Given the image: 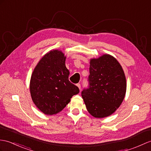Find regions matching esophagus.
<instances>
[{
  "mask_svg": "<svg viewBox=\"0 0 151 151\" xmlns=\"http://www.w3.org/2000/svg\"><path fill=\"white\" fill-rule=\"evenodd\" d=\"M76 86L78 87L80 90L81 89V86H80V83H77V84H76Z\"/></svg>",
  "mask_w": 151,
  "mask_h": 151,
  "instance_id": "obj_1",
  "label": "esophagus"
}]
</instances>
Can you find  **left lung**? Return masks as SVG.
I'll list each match as a JSON object with an SVG mask.
<instances>
[{
    "label": "left lung",
    "instance_id": "8db88e82",
    "mask_svg": "<svg viewBox=\"0 0 151 151\" xmlns=\"http://www.w3.org/2000/svg\"><path fill=\"white\" fill-rule=\"evenodd\" d=\"M89 63V88L82 91V99L93 117H107L117 110L125 98V73L116 58L109 54L91 58Z\"/></svg>",
    "mask_w": 151,
    "mask_h": 151
}]
</instances>
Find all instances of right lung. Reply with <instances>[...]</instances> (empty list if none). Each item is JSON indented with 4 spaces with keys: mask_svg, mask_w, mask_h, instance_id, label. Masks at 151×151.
Segmentation results:
<instances>
[{
    "mask_svg": "<svg viewBox=\"0 0 151 151\" xmlns=\"http://www.w3.org/2000/svg\"><path fill=\"white\" fill-rule=\"evenodd\" d=\"M65 59L66 56L61 50H51L42 57L31 75V99L45 114L61 112L72 96L79 93L78 87L69 82Z\"/></svg>",
    "mask_w": 151,
    "mask_h": 151,
    "instance_id": "1",
    "label": "right lung"
}]
</instances>
